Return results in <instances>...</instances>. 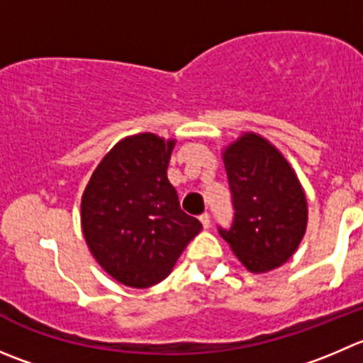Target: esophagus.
I'll return each mask as SVG.
<instances>
[{
  "mask_svg": "<svg viewBox=\"0 0 363 363\" xmlns=\"http://www.w3.org/2000/svg\"><path fill=\"white\" fill-rule=\"evenodd\" d=\"M199 220H201V224H203V228H210V216L208 213H201V216H199Z\"/></svg>",
  "mask_w": 363,
  "mask_h": 363,
  "instance_id": "34e87169",
  "label": "esophagus"
}]
</instances>
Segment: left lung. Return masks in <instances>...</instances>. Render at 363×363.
Wrapping results in <instances>:
<instances>
[{"mask_svg":"<svg viewBox=\"0 0 363 363\" xmlns=\"http://www.w3.org/2000/svg\"><path fill=\"white\" fill-rule=\"evenodd\" d=\"M235 217L219 233L253 274L283 265L301 244L308 203L298 174L281 151L253 132L223 150Z\"/></svg>","mask_w":363,"mask_h":363,"instance_id":"1","label":"left lung"}]
</instances>
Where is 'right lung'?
<instances>
[{
  "label": "right lung",
  "mask_w": 363,
  "mask_h": 363,
  "mask_svg": "<svg viewBox=\"0 0 363 363\" xmlns=\"http://www.w3.org/2000/svg\"><path fill=\"white\" fill-rule=\"evenodd\" d=\"M174 144L155 133L124 137L103 157L82 196L89 251L126 287L147 289L167 278L203 228L179 208L167 179Z\"/></svg>",
  "instance_id": "right-lung-1"
}]
</instances>
